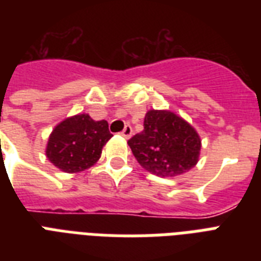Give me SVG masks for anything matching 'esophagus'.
I'll use <instances>...</instances> for the list:
<instances>
[{
  "label": "esophagus",
  "instance_id": "esophagus-1",
  "mask_svg": "<svg viewBox=\"0 0 261 261\" xmlns=\"http://www.w3.org/2000/svg\"><path fill=\"white\" fill-rule=\"evenodd\" d=\"M131 134H133V127L128 126V124H127V126L124 127V130H123L122 133H120V135H122L123 138H126V139L130 138Z\"/></svg>",
  "mask_w": 261,
  "mask_h": 261
}]
</instances>
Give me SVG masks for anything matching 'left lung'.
Masks as SVG:
<instances>
[{
    "label": "left lung",
    "mask_w": 261,
    "mask_h": 261,
    "mask_svg": "<svg viewBox=\"0 0 261 261\" xmlns=\"http://www.w3.org/2000/svg\"><path fill=\"white\" fill-rule=\"evenodd\" d=\"M127 143L139 165L160 177L190 172L198 164L202 147L198 131L168 110L147 111L143 131Z\"/></svg>",
    "instance_id": "obj_1"
}]
</instances>
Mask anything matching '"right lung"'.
I'll use <instances>...</instances> for the list:
<instances>
[{"label": "right lung", "instance_id": "obj_1", "mask_svg": "<svg viewBox=\"0 0 261 261\" xmlns=\"http://www.w3.org/2000/svg\"><path fill=\"white\" fill-rule=\"evenodd\" d=\"M111 137L107 120H93L88 114L74 115L51 131L46 155L59 171L79 173L97 163Z\"/></svg>", "mask_w": 261, "mask_h": 261}]
</instances>
